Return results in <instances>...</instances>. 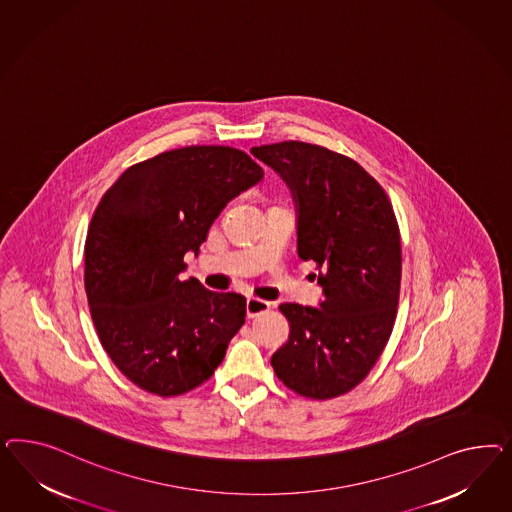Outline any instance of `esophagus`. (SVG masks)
Masks as SVG:
<instances>
[{"instance_id": "1", "label": "esophagus", "mask_w": 512, "mask_h": 512, "mask_svg": "<svg viewBox=\"0 0 512 512\" xmlns=\"http://www.w3.org/2000/svg\"><path fill=\"white\" fill-rule=\"evenodd\" d=\"M268 310H270V302H266V300L255 298V296H251V298L246 300V315H248V319H255V317L263 315Z\"/></svg>"}]
</instances>
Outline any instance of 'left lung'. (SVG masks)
<instances>
[{"label": "left lung", "mask_w": 512, "mask_h": 512, "mask_svg": "<svg viewBox=\"0 0 512 512\" xmlns=\"http://www.w3.org/2000/svg\"><path fill=\"white\" fill-rule=\"evenodd\" d=\"M291 189L296 246L317 264V308L281 304L291 325L272 355L296 394L328 400L370 373L387 345L400 298V229L385 189L357 161L298 140L251 148ZM315 278V274H313Z\"/></svg>", "instance_id": "1"}]
</instances>
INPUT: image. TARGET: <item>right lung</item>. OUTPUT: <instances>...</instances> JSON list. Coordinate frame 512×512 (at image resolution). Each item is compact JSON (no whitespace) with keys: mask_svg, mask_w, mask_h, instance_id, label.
I'll return each mask as SVG.
<instances>
[{"mask_svg":"<svg viewBox=\"0 0 512 512\" xmlns=\"http://www.w3.org/2000/svg\"><path fill=\"white\" fill-rule=\"evenodd\" d=\"M264 172L231 146H186L137 163L103 195L86 236L84 287L101 345L157 396L199 387L246 321V298L180 281L227 202Z\"/></svg>","mask_w":512,"mask_h":512,"instance_id":"obj_1","label":"right lung"}]
</instances>
